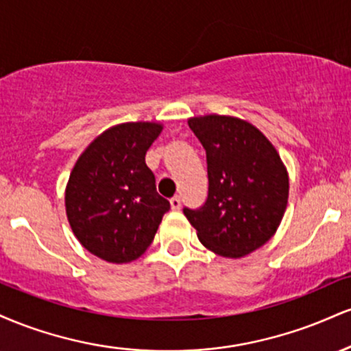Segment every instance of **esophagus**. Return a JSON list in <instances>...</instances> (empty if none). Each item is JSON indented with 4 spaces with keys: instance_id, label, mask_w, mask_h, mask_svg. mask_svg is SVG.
Masks as SVG:
<instances>
[{
    "instance_id": "34e87169",
    "label": "esophagus",
    "mask_w": 351,
    "mask_h": 351,
    "mask_svg": "<svg viewBox=\"0 0 351 351\" xmlns=\"http://www.w3.org/2000/svg\"><path fill=\"white\" fill-rule=\"evenodd\" d=\"M170 206L171 209H180L181 208V198L180 196H173L170 199Z\"/></svg>"
}]
</instances>
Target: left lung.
<instances>
[{
  "mask_svg": "<svg viewBox=\"0 0 351 351\" xmlns=\"http://www.w3.org/2000/svg\"><path fill=\"white\" fill-rule=\"evenodd\" d=\"M206 150L208 199L184 208L204 247L239 259L276 234L289 199V173L259 128L231 115L188 119Z\"/></svg>",
  "mask_w": 351,
  "mask_h": 351,
  "instance_id": "left-lung-1",
  "label": "left lung"
}]
</instances>
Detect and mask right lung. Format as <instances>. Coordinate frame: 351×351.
Masks as SVG:
<instances>
[{"label":"right lung","mask_w":351,"mask_h":351,"mask_svg":"<svg viewBox=\"0 0 351 351\" xmlns=\"http://www.w3.org/2000/svg\"><path fill=\"white\" fill-rule=\"evenodd\" d=\"M160 122L107 128L80 153L66 186V215L88 252L112 264L138 259L153 243L168 199L156 193L145 155Z\"/></svg>","instance_id":"obj_1"}]
</instances>
